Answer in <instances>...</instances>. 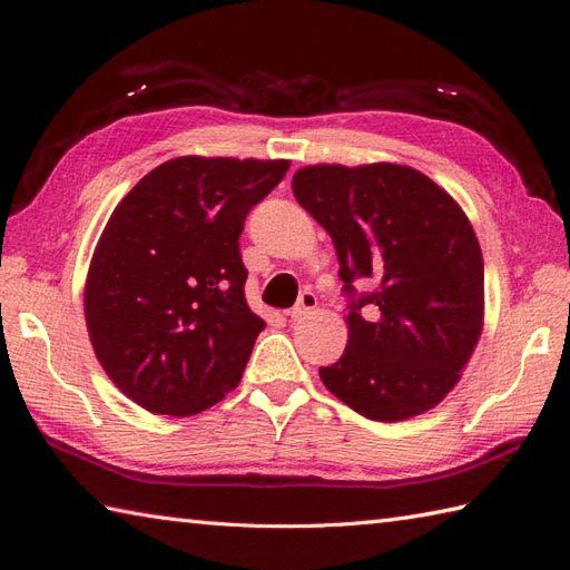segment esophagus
<instances>
[{"instance_id":"obj_1","label":"esophagus","mask_w":570,"mask_h":570,"mask_svg":"<svg viewBox=\"0 0 570 570\" xmlns=\"http://www.w3.org/2000/svg\"><path fill=\"white\" fill-rule=\"evenodd\" d=\"M318 306V299H316V295L314 292H304V295L297 299V304L289 308L287 312V316L292 318V321H297V318H304L306 314H312L314 308Z\"/></svg>"}]
</instances>
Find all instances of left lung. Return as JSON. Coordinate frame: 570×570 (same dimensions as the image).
<instances>
[{
    "instance_id": "1",
    "label": "left lung",
    "mask_w": 570,
    "mask_h": 570,
    "mask_svg": "<svg viewBox=\"0 0 570 570\" xmlns=\"http://www.w3.org/2000/svg\"><path fill=\"white\" fill-rule=\"evenodd\" d=\"M292 193L331 235L352 304L347 350L318 368L361 416L396 423L438 406L461 381L485 323V266L459 202L404 164H314Z\"/></svg>"
}]
</instances>
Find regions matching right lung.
Masks as SVG:
<instances>
[{"mask_svg":"<svg viewBox=\"0 0 570 570\" xmlns=\"http://www.w3.org/2000/svg\"><path fill=\"white\" fill-rule=\"evenodd\" d=\"M287 159L176 157L118 202L85 278L95 356L128 400L195 416L237 387L266 321L237 239Z\"/></svg>","mask_w":570,"mask_h":570,"instance_id":"right-lung-1","label":"right lung"}]
</instances>
